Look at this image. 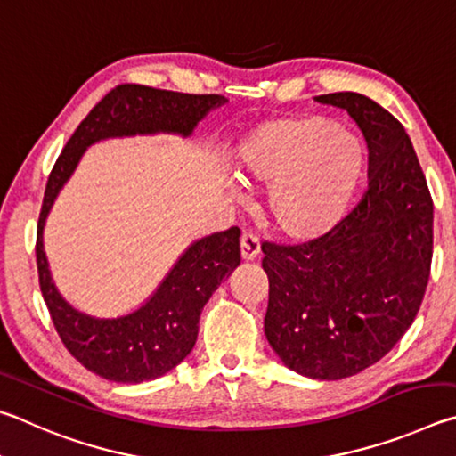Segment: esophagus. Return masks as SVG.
Here are the masks:
<instances>
[{"label": "esophagus", "mask_w": 456, "mask_h": 456, "mask_svg": "<svg viewBox=\"0 0 456 456\" xmlns=\"http://www.w3.org/2000/svg\"><path fill=\"white\" fill-rule=\"evenodd\" d=\"M240 254H242V260L246 262H252L258 258L260 254V240L254 234H242L240 238Z\"/></svg>", "instance_id": "obj_1"}]
</instances>
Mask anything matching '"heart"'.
<instances>
[{
    "mask_svg": "<svg viewBox=\"0 0 456 456\" xmlns=\"http://www.w3.org/2000/svg\"><path fill=\"white\" fill-rule=\"evenodd\" d=\"M238 172L270 188L266 216L278 232L308 242L345 218L364 174V148L326 118H278L242 143Z\"/></svg>",
    "mask_w": 456,
    "mask_h": 456,
    "instance_id": "1",
    "label": "heart"
}]
</instances>
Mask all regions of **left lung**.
<instances>
[{
	"label": "left lung",
	"mask_w": 456,
	"mask_h": 456,
	"mask_svg": "<svg viewBox=\"0 0 456 456\" xmlns=\"http://www.w3.org/2000/svg\"><path fill=\"white\" fill-rule=\"evenodd\" d=\"M348 111L369 146V190L329 234L262 244L265 334L290 370L340 380L379 362L417 316L433 260V200L403 124L356 92L316 98Z\"/></svg>",
	"instance_id": "obj_1"
}]
</instances>
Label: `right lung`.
Listing matches in <instances>:
<instances>
[{
	"instance_id": "obj_1",
	"label": "right lung",
	"mask_w": 456,
	"mask_h": 456,
	"mask_svg": "<svg viewBox=\"0 0 456 456\" xmlns=\"http://www.w3.org/2000/svg\"><path fill=\"white\" fill-rule=\"evenodd\" d=\"M226 102L216 94L191 95L135 84L118 86L77 126L47 178L36 242L39 289L71 356L102 379L124 385L154 380L191 353L206 302L240 265V230L230 228L191 242L138 308L102 318L71 306L52 278L44 230L55 198L94 143L156 134L190 138L196 126Z\"/></svg>"
}]
</instances>
